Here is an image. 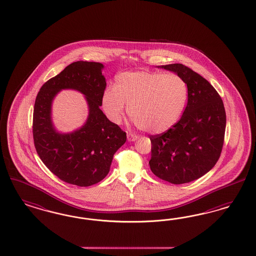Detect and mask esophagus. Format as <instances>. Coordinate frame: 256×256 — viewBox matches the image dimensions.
Returning <instances> with one entry per match:
<instances>
[{"mask_svg": "<svg viewBox=\"0 0 256 256\" xmlns=\"http://www.w3.org/2000/svg\"><path fill=\"white\" fill-rule=\"evenodd\" d=\"M127 138L128 141H134L138 138V136L136 134H127Z\"/></svg>", "mask_w": 256, "mask_h": 256, "instance_id": "obj_1", "label": "esophagus"}]
</instances>
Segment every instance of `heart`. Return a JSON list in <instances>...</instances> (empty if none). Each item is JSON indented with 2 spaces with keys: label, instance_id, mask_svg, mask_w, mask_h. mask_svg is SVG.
<instances>
[{
  "label": "heart",
  "instance_id": "heart-1",
  "mask_svg": "<svg viewBox=\"0 0 256 256\" xmlns=\"http://www.w3.org/2000/svg\"><path fill=\"white\" fill-rule=\"evenodd\" d=\"M186 99V84L180 75L134 72L118 75L114 88L104 91L102 102L111 122H120L126 105L141 130L159 134L179 120Z\"/></svg>",
  "mask_w": 256,
  "mask_h": 256
}]
</instances>
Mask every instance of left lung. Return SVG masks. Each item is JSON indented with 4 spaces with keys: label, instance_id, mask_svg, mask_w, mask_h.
<instances>
[{
    "label": "left lung",
    "instance_id": "obj_1",
    "mask_svg": "<svg viewBox=\"0 0 256 256\" xmlns=\"http://www.w3.org/2000/svg\"><path fill=\"white\" fill-rule=\"evenodd\" d=\"M180 75L188 86V104L168 131L150 136L152 174L181 184L207 174L222 150L226 113L218 91L202 76L182 64L158 66Z\"/></svg>",
    "mask_w": 256,
    "mask_h": 256
}]
</instances>
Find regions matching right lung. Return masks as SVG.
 Returning a JSON list of instances; mask_svg holds the SVG:
<instances>
[{
    "label": "right lung",
    "instance_id": "obj_1",
    "mask_svg": "<svg viewBox=\"0 0 256 256\" xmlns=\"http://www.w3.org/2000/svg\"><path fill=\"white\" fill-rule=\"evenodd\" d=\"M102 68L99 62H74L42 86L34 102L33 138L38 156L60 180L78 186L102 181L113 156L126 141V132L100 109L106 88ZM65 88L82 92L90 114L82 128L62 135L52 126L50 106L54 96Z\"/></svg>",
    "mask_w": 256,
    "mask_h": 256
}]
</instances>
